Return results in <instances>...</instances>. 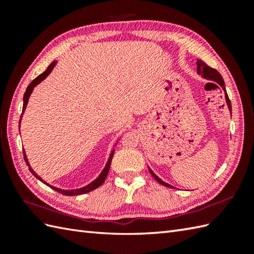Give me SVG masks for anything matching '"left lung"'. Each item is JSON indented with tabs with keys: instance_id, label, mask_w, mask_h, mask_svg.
Returning a JSON list of instances; mask_svg holds the SVG:
<instances>
[{
	"instance_id": "1",
	"label": "left lung",
	"mask_w": 254,
	"mask_h": 254,
	"mask_svg": "<svg viewBox=\"0 0 254 254\" xmlns=\"http://www.w3.org/2000/svg\"><path fill=\"white\" fill-rule=\"evenodd\" d=\"M196 64H197V73H198L199 75H201V76H203L204 78H206V79H208V80H213V82L217 83V84L220 86V87L223 88V90L225 91L226 102H227L228 109L231 111V104H230V100H229V98H228V95H227V93H226L225 82H224V79H223V77H222V75H220V74L218 73V71H216V69H215V68L208 66L207 64L204 63L202 60H197ZM148 170H149V172H150V175H152V176L155 178V180L157 181L158 183H160V185H163V186H165V187H168V188H170V189H174V188H175V187L170 186L169 183H166L165 181L161 180L160 178H158L157 176H156L155 172H154L152 169H150L149 167H148Z\"/></svg>"
}]
</instances>
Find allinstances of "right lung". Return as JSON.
Wrapping results in <instances>:
<instances>
[{
	"label": "right lung",
	"mask_w": 254,
	"mask_h": 254,
	"mask_svg": "<svg viewBox=\"0 0 254 254\" xmlns=\"http://www.w3.org/2000/svg\"><path fill=\"white\" fill-rule=\"evenodd\" d=\"M56 65H57V61H53V62L50 64V65L48 66V68L46 69V71H45L44 73H41V74L39 75V76H37V77H36L34 80H32V82L28 85V87H27V89H26V91H25V94H24V105H23V112H21V116H20V119H19V127H20V122H21V117H23V115H24L25 109H26V107H27V104H28L29 97H30V95H31V93H32V90H34V88L36 87V86H37L38 84H40V83L42 82V80H44V79L48 76V75H49V74L52 72L53 67H55ZM19 131H20V130H19ZM116 145H117V143H116ZM113 154H115V149L111 150L110 156H109V158H108V161H107V164H106V166H105V168L102 169V171L100 172V175H99L98 177H97L93 182H90L89 185L85 186V187H83V188L74 189V190H64V189H60V188H57V187H53V186L49 185V183L46 182L44 179H41V177L38 176V175L36 174V172L34 171V169L31 168L29 163H28V159H27V156H26L25 150H24V158H25V161H26L27 166H28L29 171L37 178L38 180H40L42 183H45L46 186L50 187L51 189H53V190H56V191L59 192V193L64 194V195H80V194H85V193H88V192H90V191L95 190V189L100 187V186L102 185V183L105 182L106 178H107V175H108V172H109V169H110V164H111V160H112V157H113Z\"/></svg>",
	"instance_id": "1"
}]
</instances>
